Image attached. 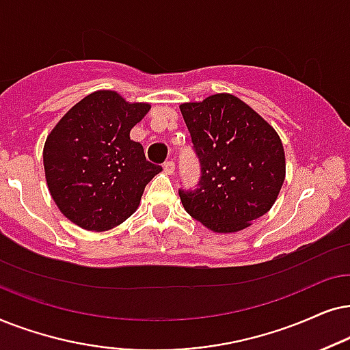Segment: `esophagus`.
<instances>
[{
	"label": "esophagus",
	"mask_w": 350,
	"mask_h": 350,
	"mask_svg": "<svg viewBox=\"0 0 350 350\" xmlns=\"http://www.w3.org/2000/svg\"><path fill=\"white\" fill-rule=\"evenodd\" d=\"M163 170H165V172L166 174H172V172H174V170H176V165H174V161H165L163 163Z\"/></svg>",
	"instance_id": "1"
}]
</instances>
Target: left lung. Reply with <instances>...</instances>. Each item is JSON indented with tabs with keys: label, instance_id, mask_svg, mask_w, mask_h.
<instances>
[{
	"label": "left lung",
	"instance_id": "obj_1",
	"mask_svg": "<svg viewBox=\"0 0 350 350\" xmlns=\"http://www.w3.org/2000/svg\"><path fill=\"white\" fill-rule=\"evenodd\" d=\"M200 161L197 189H179L185 211L214 232H239L272 208L285 152L267 121L232 94L180 105Z\"/></svg>",
	"mask_w": 350,
	"mask_h": 350
}]
</instances>
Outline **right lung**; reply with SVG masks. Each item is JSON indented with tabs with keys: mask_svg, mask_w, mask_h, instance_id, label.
Instances as JSON below:
<instances>
[{
	"mask_svg": "<svg viewBox=\"0 0 350 350\" xmlns=\"http://www.w3.org/2000/svg\"><path fill=\"white\" fill-rule=\"evenodd\" d=\"M113 91L72 107L46 139V180L65 217L86 230H109L131 216L146 185L161 171L129 131L148 113Z\"/></svg>",
	"mask_w": 350,
	"mask_h": 350,
	"instance_id": "add662e5",
	"label": "right lung"
}]
</instances>
